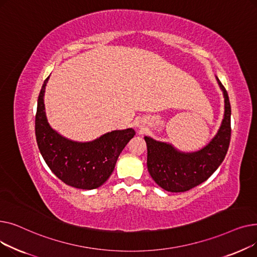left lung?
<instances>
[{
	"label": "left lung",
	"instance_id": "1",
	"mask_svg": "<svg viewBox=\"0 0 257 257\" xmlns=\"http://www.w3.org/2000/svg\"><path fill=\"white\" fill-rule=\"evenodd\" d=\"M224 96V117L213 139L202 149L182 152L169 143L145 137L147 144V167L153 180L165 191L182 193L206 181L226 156L231 137V107L228 93L218 77Z\"/></svg>",
	"mask_w": 257,
	"mask_h": 257
}]
</instances>
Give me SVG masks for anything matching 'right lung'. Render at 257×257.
I'll return each instance as SVG.
<instances>
[{"label": "right lung", "mask_w": 257, "mask_h": 257, "mask_svg": "<svg viewBox=\"0 0 257 257\" xmlns=\"http://www.w3.org/2000/svg\"><path fill=\"white\" fill-rule=\"evenodd\" d=\"M45 80L37 101L35 136L38 149L50 170L65 184L93 190L101 186L114 170L116 160L128 142L136 136L132 128L113 130L90 142H76L54 130L48 121Z\"/></svg>", "instance_id": "right-lung-1"}]
</instances>
